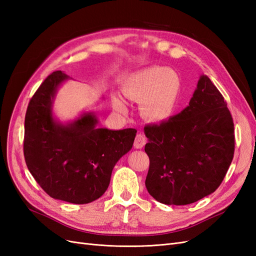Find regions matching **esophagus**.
I'll return each instance as SVG.
<instances>
[{
  "mask_svg": "<svg viewBox=\"0 0 256 256\" xmlns=\"http://www.w3.org/2000/svg\"><path fill=\"white\" fill-rule=\"evenodd\" d=\"M146 144V138L142 134H138L134 140V147L138 150H141L142 147Z\"/></svg>",
  "mask_w": 256,
  "mask_h": 256,
  "instance_id": "34e87169",
  "label": "esophagus"
}]
</instances>
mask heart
<instances>
[{
    "label": "heart",
    "mask_w": 256,
    "mask_h": 256,
    "mask_svg": "<svg viewBox=\"0 0 256 256\" xmlns=\"http://www.w3.org/2000/svg\"><path fill=\"white\" fill-rule=\"evenodd\" d=\"M122 94L140 102V111L146 120L161 122L174 115L182 92L180 78L172 69L150 66L130 74L122 86ZM114 109L127 112V106L118 96L113 98Z\"/></svg>",
    "instance_id": "b5f03b06"
}]
</instances>
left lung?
Listing matches in <instances>:
<instances>
[{"instance_id":"left-lung-1","label":"left lung","mask_w":256,"mask_h":256,"mask_svg":"<svg viewBox=\"0 0 256 256\" xmlns=\"http://www.w3.org/2000/svg\"><path fill=\"white\" fill-rule=\"evenodd\" d=\"M221 92L200 76L189 106L160 125H147L145 186L166 205H188L216 190L232 164L234 122Z\"/></svg>"}]
</instances>
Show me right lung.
<instances>
[{
	"mask_svg": "<svg viewBox=\"0 0 256 256\" xmlns=\"http://www.w3.org/2000/svg\"><path fill=\"white\" fill-rule=\"evenodd\" d=\"M68 79L64 72H52L30 100L23 152L28 171L51 198L88 204L109 187L113 168L132 148L136 130L98 128L95 112L68 122L56 120L53 102Z\"/></svg>",
	"mask_w": 256,
	"mask_h": 256,
	"instance_id": "obj_1",
	"label": "right lung"
}]
</instances>
